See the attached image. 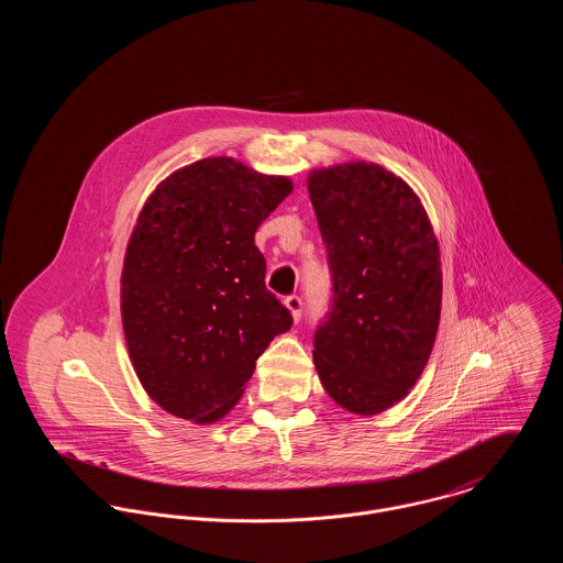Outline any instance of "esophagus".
I'll return each mask as SVG.
<instances>
[{"instance_id": "1", "label": "esophagus", "mask_w": 563, "mask_h": 563, "mask_svg": "<svg viewBox=\"0 0 563 563\" xmlns=\"http://www.w3.org/2000/svg\"><path fill=\"white\" fill-rule=\"evenodd\" d=\"M284 303H286V308L292 312V319L299 321V319H301V312H303V299H301L299 295H288V297L284 299Z\"/></svg>"}]
</instances>
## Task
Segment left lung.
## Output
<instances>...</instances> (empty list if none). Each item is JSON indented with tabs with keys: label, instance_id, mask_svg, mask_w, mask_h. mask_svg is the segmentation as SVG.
Returning a JSON list of instances; mask_svg holds the SVG:
<instances>
[{
	"label": "left lung",
	"instance_id": "obj_1",
	"mask_svg": "<svg viewBox=\"0 0 563 563\" xmlns=\"http://www.w3.org/2000/svg\"><path fill=\"white\" fill-rule=\"evenodd\" d=\"M331 271V303L314 331L327 395L362 416L401 401L435 342L440 249L420 199L366 162L314 170L308 181Z\"/></svg>",
	"mask_w": 563,
	"mask_h": 563
}]
</instances>
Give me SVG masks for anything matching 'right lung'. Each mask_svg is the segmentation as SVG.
Segmentation results:
<instances>
[{
  "mask_svg": "<svg viewBox=\"0 0 563 563\" xmlns=\"http://www.w3.org/2000/svg\"><path fill=\"white\" fill-rule=\"evenodd\" d=\"M292 181L232 158L175 170L145 203L125 251L123 331L150 397L199 424L241 399L255 360L292 327L266 290L260 223Z\"/></svg>",
  "mask_w": 563,
  "mask_h": 563,
  "instance_id": "1",
  "label": "right lung"
}]
</instances>
